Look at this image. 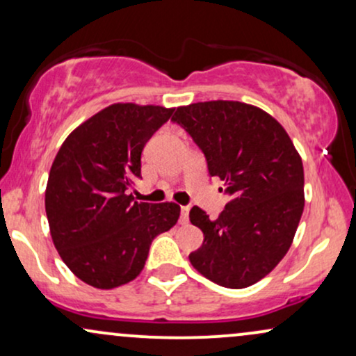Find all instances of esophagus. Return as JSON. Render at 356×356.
Instances as JSON below:
<instances>
[{"label": "esophagus", "instance_id": "obj_1", "mask_svg": "<svg viewBox=\"0 0 356 356\" xmlns=\"http://www.w3.org/2000/svg\"><path fill=\"white\" fill-rule=\"evenodd\" d=\"M189 211H191L189 205H182V207H181V222H182V224H187V222H189Z\"/></svg>", "mask_w": 356, "mask_h": 356}]
</instances>
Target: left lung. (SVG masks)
Listing matches in <instances>:
<instances>
[{
  "instance_id": "left-lung-1",
  "label": "left lung",
  "mask_w": 356,
  "mask_h": 356,
  "mask_svg": "<svg viewBox=\"0 0 356 356\" xmlns=\"http://www.w3.org/2000/svg\"><path fill=\"white\" fill-rule=\"evenodd\" d=\"M174 122L189 132L209 174L232 200L216 220L197 205L192 225L204 232L192 267L213 284L245 289L268 275L292 245L300 222L303 164L282 124L257 106L207 101L181 106Z\"/></svg>"
}]
</instances>
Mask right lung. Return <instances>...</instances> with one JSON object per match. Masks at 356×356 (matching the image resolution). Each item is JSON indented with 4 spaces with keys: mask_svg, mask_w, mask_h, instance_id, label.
<instances>
[{
    "mask_svg": "<svg viewBox=\"0 0 356 356\" xmlns=\"http://www.w3.org/2000/svg\"><path fill=\"white\" fill-rule=\"evenodd\" d=\"M174 109L118 102L66 137L46 186V216L63 262L84 284L111 290L143 272L157 235L177 224L174 202H134L140 154Z\"/></svg>",
    "mask_w": 356,
    "mask_h": 356,
    "instance_id": "right-lung-1",
    "label": "right lung"
}]
</instances>
